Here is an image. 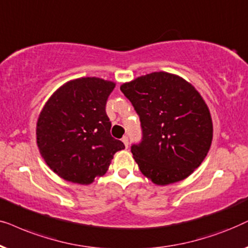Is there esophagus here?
Wrapping results in <instances>:
<instances>
[{"instance_id": "34e87169", "label": "esophagus", "mask_w": 248, "mask_h": 248, "mask_svg": "<svg viewBox=\"0 0 248 248\" xmlns=\"http://www.w3.org/2000/svg\"><path fill=\"white\" fill-rule=\"evenodd\" d=\"M122 141H124V146H126V148L128 147V145H129V140H128V137L127 136H124L122 137Z\"/></svg>"}]
</instances>
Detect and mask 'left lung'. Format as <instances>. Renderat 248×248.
Listing matches in <instances>:
<instances>
[{
  "label": "left lung",
  "instance_id": "obj_1",
  "mask_svg": "<svg viewBox=\"0 0 248 248\" xmlns=\"http://www.w3.org/2000/svg\"><path fill=\"white\" fill-rule=\"evenodd\" d=\"M120 90L140 117L141 140L131 145V153L144 176L164 186L200 167L210 150L213 126L209 108L189 82L160 71Z\"/></svg>",
  "mask_w": 248,
  "mask_h": 248
}]
</instances>
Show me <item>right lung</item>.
Instances as JSON below:
<instances>
[{
	"label": "right lung",
	"instance_id": "right-lung-1",
	"mask_svg": "<svg viewBox=\"0 0 248 248\" xmlns=\"http://www.w3.org/2000/svg\"><path fill=\"white\" fill-rule=\"evenodd\" d=\"M114 82L87 77L69 81L46 102L37 121L43 158L63 179L93 183L108 169L115 152L124 148L111 136L105 107Z\"/></svg>",
	"mask_w": 248,
	"mask_h": 248
}]
</instances>
